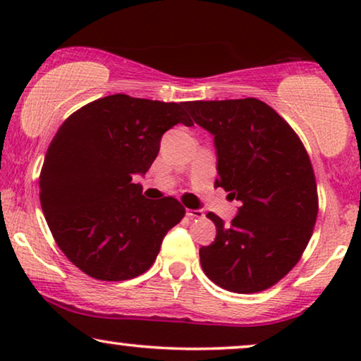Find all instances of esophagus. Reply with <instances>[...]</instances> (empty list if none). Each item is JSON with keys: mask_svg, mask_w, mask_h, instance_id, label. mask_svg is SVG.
Here are the masks:
<instances>
[{"mask_svg": "<svg viewBox=\"0 0 361 361\" xmlns=\"http://www.w3.org/2000/svg\"><path fill=\"white\" fill-rule=\"evenodd\" d=\"M185 215L189 216V219H204L205 214L202 210H192V209H187Z\"/></svg>", "mask_w": 361, "mask_h": 361, "instance_id": "34e87169", "label": "esophagus"}]
</instances>
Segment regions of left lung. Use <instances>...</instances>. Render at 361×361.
Wrapping results in <instances>:
<instances>
[{
	"label": "left lung",
	"instance_id": "1",
	"mask_svg": "<svg viewBox=\"0 0 361 361\" xmlns=\"http://www.w3.org/2000/svg\"><path fill=\"white\" fill-rule=\"evenodd\" d=\"M185 106L214 135L215 187L240 202L230 224L207 214L216 236L199 251L202 269L231 293L268 289L298 264L317 220V184L307 151L288 121L258 98Z\"/></svg>",
	"mask_w": 361,
	"mask_h": 361
}]
</instances>
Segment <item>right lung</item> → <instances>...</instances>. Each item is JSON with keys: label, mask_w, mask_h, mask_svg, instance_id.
<instances>
[{"label": "right lung", "mask_w": 361, "mask_h": 361, "mask_svg": "<svg viewBox=\"0 0 361 361\" xmlns=\"http://www.w3.org/2000/svg\"><path fill=\"white\" fill-rule=\"evenodd\" d=\"M185 102L110 95L72 113L49 145L39 197L59 248L100 281H126L156 261L162 238L184 219L174 197L149 200L133 176L146 174L161 137L192 126Z\"/></svg>", "instance_id": "1"}]
</instances>
